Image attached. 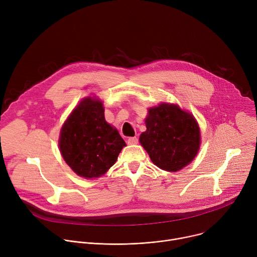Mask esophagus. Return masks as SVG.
I'll return each instance as SVG.
<instances>
[{"instance_id":"34e87169","label":"esophagus","mask_w":257,"mask_h":257,"mask_svg":"<svg viewBox=\"0 0 257 257\" xmlns=\"http://www.w3.org/2000/svg\"><path fill=\"white\" fill-rule=\"evenodd\" d=\"M127 142H128V144H136L138 142V138L137 137H129Z\"/></svg>"}]
</instances>
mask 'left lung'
Returning <instances> with one entry per match:
<instances>
[{
    "label": "left lung",
    "mask_w": 257,
    "mask_h": 257,
    "mask_svg": "<svg viewBox=\"0 0 257 257\" xmlns=\"http://www.w3.org/2000/svg\"><path fill=\"white\" fill-rule=\"evenodd\" d=\"M146 131L140 143L159 168L177 172L196 156L200 131L194 117L176 104L162 103L152 107L145 119Z\"/></svg>",
    "instance_id": "1"
}]
</instances>
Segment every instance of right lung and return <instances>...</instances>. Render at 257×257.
Instances as JSON below:
<instances>
[{"instance_id":"1","label":"right lung","mask_w":257,"mask_h":257,"mask_svg":"<svg viewBox=\"0 0 257 257\" xmlns=\"http://www.w3.org/2000/svg\"><path fill=\"white\" fill-rule=\"evenodd\" d=\"M125 145L119 132L105 122L101 101L90 97L72 112L59 140L65 162L84 178L103 175L116 163Z\"/></svg>"}]
</instances>
